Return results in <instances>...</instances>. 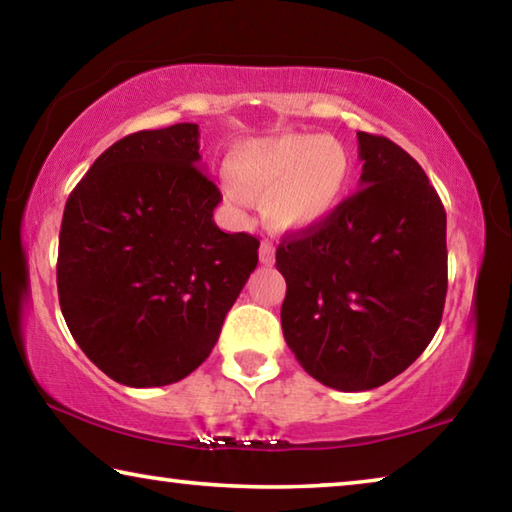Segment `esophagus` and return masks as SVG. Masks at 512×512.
I'll use <instances>...</instances> for the list:
<instances>
[{"mask_svg":"<svg viewBox=\"0 0 512 512\" xmlns=\"http://www.w3.org/2000/svg\"><path fill=\"white\" fill-rule=\"evenodd\" d=\"M259 262L271 266L275 262V246L271 244V241H262V246H259Z\"/></svg>","mask_w":512,"mask_h":512,"instance_id":"1","label":"esophagus"}]
</instances>
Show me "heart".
Segmentation results:
<instances>
[{
  "label": "heart",
  "instance_id": "obj_1",
  "mask_svg": "<svg viewBox=\"0 0 512 512\" xmlns=\"http://www.w3.org/2000/svg\"><path fill=\"white\" fill-rule=\"evenodd\" d=\"M232 178L225 192L246 205L266 198V216L280 230L318 225L341 205L350 185L352 160L332 137L284 133L241 144L230 155Z\"/></svg>",
  "mask_w": 512,
  "mask_h": 512
}]
</instances>
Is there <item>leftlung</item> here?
Returning <instances> with one entry per match:
<instances>
[{
	"label": "left lung",
	"instance_id": "8db88e82",
	"mask_svg": "<svg viewBox=\"0 0 512 512\" xmlns=\"http://www.w3.org/2000/svg\"><path fill=\"white\" fill-rule=\"evenodd\" d=\"M359 192L323 223L284 237V341L343 393L400 375L431 343L447 296V214L427 173L379 135L357 133Z\"/></svg>",
	"mask_w": 512,
	"mask_h": 512
}]
</instances>
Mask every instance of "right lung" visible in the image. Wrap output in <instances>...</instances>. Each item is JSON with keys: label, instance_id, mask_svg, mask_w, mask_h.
Listing matches in <instances>:
<instances>
[{"label": "right lung", "instance_id": "add662e5", "mask_svg": "<svg viewBox=\"0 0 512 512\" xmlns=\"http://www.w3.org/2000/svg\"><path fill=\"white\" fill-rule=\"evenodd\" d=\"M198 137V124L128 135L67 198L60 309L85 357L124 386L176 384L201 366L257 266L259 241L212 219L221 192Z\"/></svg>", "mask_w": 512, "mask_h": 512}]
</instances>
